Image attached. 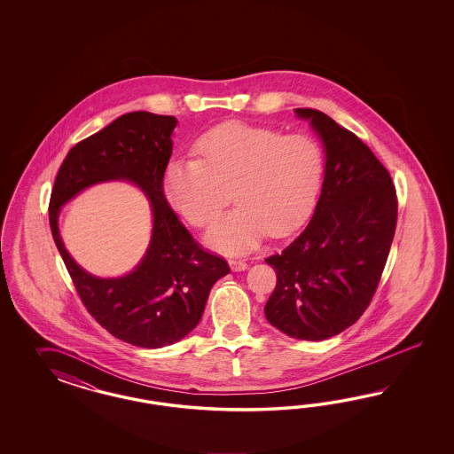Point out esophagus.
Masks as SVG:
<instances>
[{
    "instance_id": "obj_1",
    "label": "esophagus",
    "mask_w": 454,
    "mask_h": 454,
    "mask_svg": "<svg viewBox=\"0 0 454 454\" xmlns=\"http://www.w3.org/2000/svg\"><path fill=\"white\" fill-rule=\"evenodd\" d=\"M230 266H231L233 271H245L247 268V262L245 260H241V258H231L230 260Z\"/></svg>"
}]
</instances>
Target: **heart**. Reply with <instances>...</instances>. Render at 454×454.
Here are the masks:
<instances>
[{
    "label": "heart",
    "mask_w": 454,
    "mask_h": 454,
    "mask_svg": "<svg viewBox=\"0 0 454 454\" xmlns=\"http://www.w3.org/2000/svg\"><path fill=\"white\" fill-rule=\"evenodd\" d=\"M198 160L173 161L165 176L169 203L207 228L233 198L239 203L209 234L213 247L243 251L266 233L285 236L317 205L325 156L317 139L260 126L228 123L196 141Z\"/></svg>",
    "instance_id": "heart-1"
}]
</instances>
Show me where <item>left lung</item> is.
I'll use <instances>...</instances> for the list:
<instances>
[{"label":"left lung","instance_id":"obj_1","mask_svg":"<svg viewBox=\"0 0 454 454\" xmlns=\"http://www.w3.org/2000/svg\"><path fill=\"white\" fill-rule=\"evenodd\" d=\"M296 114L311 120L325 145V181L304 231L266 258L276 288L264 315L291 338L321 341L370 306L396 231L398 198L387 169L355 133L323 111Z\"/></svg>","mask_w":454,"mask_h":454}]
</instances>
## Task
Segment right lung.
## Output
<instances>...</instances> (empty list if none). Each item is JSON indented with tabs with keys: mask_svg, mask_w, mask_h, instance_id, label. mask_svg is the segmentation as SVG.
I'll use <instances>...</instances> for the list:
<instances>
[{
	"mask_svg": "<svg viewBox=\"0 0 454 454\" xmlns=\"http://www.w3.org/2000/svg\"><path fill=\"white\" fill-rule=\"evenodd\" d=\"M175 116L133 111L69 150L50 198L56 247L88 313L114 338L161 348L200 323L213 285L230 273L226 260L201 247L169 207L163 190L173 153ZM108 178L137 182L153 200V243L137 270L123 278L88 276L70 260L57 231V213L74 193Z\"/></svg>",
	"mask_w": 454,
	"mask_h": 454,
	"instance_id": "right-lung-1",
	"label": "right lung"
}]
</instances>
